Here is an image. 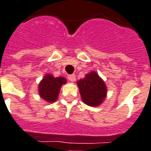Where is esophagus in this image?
<instances>
[{
  "mask_svg": "<svg viewBox=\"0 0 151 151\" xmlns=\"http://www.w3.org/2000/svg\"><path fill=\"white\" fill-rule=\"evenodd\" d=\"M68 80L71 81V82H74L76 80V76L74 74H71V75H68Z\"/></svg>",
  "mask_w": 151,
  "mask_h": 151,
  "instance_id": "1",
  "label": "esophagus"
}]
</instances>
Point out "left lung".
Returning <instances> with one entry per match:
<instances>
[{
    "label": "left lung",
    "mask_w": 151,
    "mask_h": 151,
    "mask_svg": "<svg viewBox=\"0 0 151 151\" xmlns=\"http://www.w3.org/2000/svg\"><path fill=\"white\" fill-rule=\"evenodd\" d=\"M83 102L92 107H98L105 100L107 86L95 71L86 74L84 78L77 82Z\"/></svg>",
    "instance_id": "left-lung-1"
}]
</instances>
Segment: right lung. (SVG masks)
<instances>
[{
  "label": "right lung",
  "instance_id": "obj_1",
  "mask_svg": "<svg viewBox=\"0 0 151 151\" xmlns=\"http://www.w3.org/2000/svg\"><path fill=\"white\" fill-rule=\"evenodd\" d=\"M65 83H67L65 78H55L52 74L47 73L38 84L39 96L47 103H54L58 98L62 86Z\"/></svg>",
  "mask_w": 151,
  "mask_h": 151
}]
</instances>
